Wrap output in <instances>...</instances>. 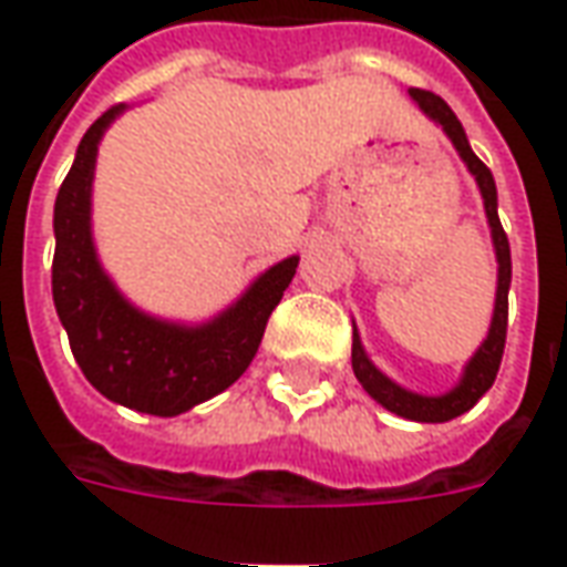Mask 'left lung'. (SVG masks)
<instances>
[{
  "mask_svg": "<svg viewBox=\"0 0 567 567\" xmlns=\"http://www.w3.org/2000/svg\"><path fill=\"white\" fill-rule=\"evenodd\" d=\"M410 96L416 100L419 109L425 112L434 124L443 127V133L450 136L458 157L467 163V169L476 178L480 185V194H483V206H486L488 227H492V243H495V258H498V291H495V312H492V324H488V337L483 340V346L476 349L474 358L467 361L462 380L458 385L446 394H437V398H427V394H416L401 389L398 382H392L382 370L373 368V361L364 352L361 346V337L358 331H352V370H355L358 382L364 385V392L382 404L389 413H398V416L413 419V422H450V419L462 416L471 406L483 398V394L492 389V382L498 377L501 355H504V340H507V291H511V243H507V234L501 227L498 218V190H495V178L488 173V166L480 157H476L471 145H467V136H464L462 121L455 117L450 105L440 100L437 93L419 91V87H410Z\"/></svg>",
  "mask_w": 567,
  "mask_h": 567,
  "instance_id": "obj_1",
  "label": "left lung"
}]
</instances>
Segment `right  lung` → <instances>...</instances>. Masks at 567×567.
I'll list each match as a JSON object with an SVG mask.
<instances>
[{"instance_id":"right-lung-1","label":"right lung","mask_w":567,"mask_h":567,"mask_svg":"<svg viewBox=\"0 0 567 567\" xmlns=\"http://www.w3.org/2000/svg\"><path fill=\"white\" fill-rule=\"evenodd\" d=\"M127 105H112L84 133L75 163L54 203L56 316L72 355L93 389L130 410L178 416L234 385L258 352L270 312L297 272V255L260 272L221 316L197 328L154 319L136 309L96 258L91 234V187L100 140Z\"/></svg>"}]
</instances>
